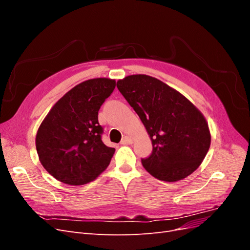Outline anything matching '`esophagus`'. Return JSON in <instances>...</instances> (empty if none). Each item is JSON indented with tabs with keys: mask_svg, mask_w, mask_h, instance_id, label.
<instances>
[{
	"mask_svg": "<svg viewBox=\"0 0 250 250\" xmlns=\"http://www.w3.org/2000/svg\"><path fill=\"white\" fill-rule=\"evenodd\" d=\"M132 143V139L130 137H128V135H125V137L121 141V144L122 145H129V144Z\"/></svg>",
	"mask_w": 250,
	"mask_h": 250,
	"instance_id": "34e87169",
	"label": "esophagus"
}]
</instances>
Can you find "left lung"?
<instances>
[{"instance_id":"1","label":"left lung","mask_w":250,"mask_h":250,"mask_svg":"<svg viewBox=\"0 0 250 250\" xmlns=\"http://www.w3.org/2000/svg\"><path fill=\"white\" fill-rule=\"evenodd\" d=\"M118 89L138 113L152 142L142 164L153 177L174 183L197 169L210 146L202 112L176 89L148 75H130Z\"/></svg>"}]
</instances>
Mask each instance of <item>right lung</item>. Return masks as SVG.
Wrapping results in <instances>:
<instances>
[{
	"label": "right lung",
	"instance_id": "obj_1",
	"mask_svg": "<svg viewBox=\"0 0 250 250\" xmlns=\"http://www.w3.org/2000/svg\"><path fill=\"white\" fill-rule=\"evenodd\" d=\"M116 86V80L83 81L54 104L36 133L40 162L65 185L95 180L108 167L115 148L104 145L98 111Z\"/></svg>",
	"mask_w": 250,
	"mask_h": 250
}]
</instances>
